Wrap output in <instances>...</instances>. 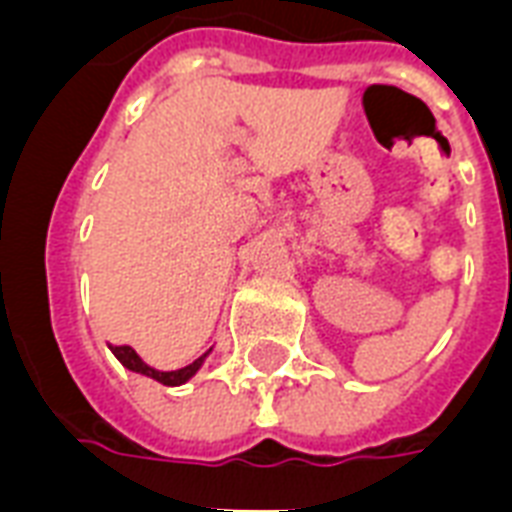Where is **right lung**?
Returning a JSON list of instances; mask_svg holds the SVG:
<instances>
[{"instance_id":"add662e5","label":"right lung","mask_w":512,"mask_h":512,"mask_svg":"<svg viewBox=\"0 0 512 512\" xmlns=\"http://www.w3.org/2000/svg\"><path fill=\"white\" fill-rule=\"evenodd\" d=\"M108 348H111V353L119 358V364H122L124 369H130V372H138V374H146V377H151V380L162 382V385H172V388L191 380L193 374L199 372L201 366H204V361H207L209 353H212V348H209L204 356H199L188 366H180V369H172V372H162V369H154L151 364H146V361L138 356V350L130 348V345H108Z\"/></svg>"}]
</instances>
